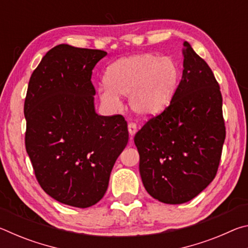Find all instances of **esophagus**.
Here are the masks:
<instances>
[{"mask_svg": "<svg viewBox=\"0 0 248 248\" xmlns=\"http://www.w3.org/2000/svg\"><path fill=\"white\" fill-rule=\"evenodd\" d=\"M137 130H138V128H137V124H136L130 123V124H128V131H129V134H130V136H131V137H133L134 134H136Z\"/></svg>", "mask_w": 248, "mask_h": 248, "instance_id": "34e87169", "label": "esophagus"}]
</instances>
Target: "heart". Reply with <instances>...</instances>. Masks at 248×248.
<instances>
[{"mask_svg":"<svg viewBox=\"0 0 248 248\" xmlns=\"http://www.w3.org/2000/svg\"><path fill=\"white\" fill-rule=\"evenodd\" d=\"M105 84L98 87L100 100L109 106L128 96L130 108L141 117L161 114L175 97L180 68L170 57L141 53L121 58L105 71Z\"/></svg>","mask_w":248,"mask_h":248,"instance_id":"heart-1","label":"heart"}]
</instances>
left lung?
<instances>
[{"label": "left lung", "mask_w": 248, "mask_h": 248, "mask_svg": "<svg viewBox=\"0 0 248 248\" xmlns=\"http://www.w3.org/2000/svg\"><path fill=\"white\" fill-rule=\"evenodd\" d=\"M183 57V77L173 102L134 137L145 190L169 204L187 202L208 187L225 139L215 75L187 41Z\"/></svg>", "instance_id": "obj_1"}]
</instances>
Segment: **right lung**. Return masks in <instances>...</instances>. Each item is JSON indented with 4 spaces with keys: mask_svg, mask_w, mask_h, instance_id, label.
Listing matches in <instances>:
<instances>
[{
    "mask_svg": "<svg viewBox=\"0 0 248 248\" xmlns=\"http://www.w3.org/2000/svg\"><path fill=\"white\" fill-rule=\"evenodd\" d=\"M103 50L59 45L29 79L25 144L43 189L59 202L89 208L103 198L129 140L123 116L95 110L92 71Z\"/></svg>",
    "mask_w": 248,
    "mask_h": 248,
    "instance_id": "1",
    "label": "right lung"
}]
</instances>
